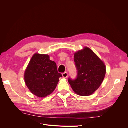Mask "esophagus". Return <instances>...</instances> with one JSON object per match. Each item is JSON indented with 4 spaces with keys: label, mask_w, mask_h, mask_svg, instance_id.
<instances>
[{
    "label": "esophagus",
    "mask_w": 128,
    "mask_h": 128,
    "mask_svg": "<svg viewBox=\"0 0 128 128\" xmlns=\"http://www.w3.org/2000/svg\"><path fill=\"white\" fill-rule=\"evenodd\" d=\"M68 76V72H65L62 74V77H64V78H67Z\"/></svg>",
    "instance_id": "1"
}]
</instances>
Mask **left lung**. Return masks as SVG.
<instances>
[{"label":"left lung","instance_id":"left-lung-1","mask_svg":"<svg viewBox=\"0 0 128 128\" xmlns=\"http://www.w3.org/2000/svg\"><path fill=\"white\" fill-rule=\"evenodd\" d=\"M77 69L75 80L68 82L75 94L80 96L92 94L101 86L105 77L106 67L104 61L88 47L74 53Z\"/></svg>","mask_w":128,"mask_h":128}]
</instances>
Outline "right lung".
<instances>
[{"label": "right lung", "instance_id": "1", "mask_svg": "<svg viewBox=\"0 0 128 128\" xmlns=\"http://www.w3.org/2000/svg\"><path fill=\"white\" fill-rule=\"evenodd\" d=\"M62 77L56 64L48 54L34 53L27 66L24 79L30 91L38 97L44 98L54 91Z\"/></svg>", "mask_w": 128, "mask_h": 128}]
</instances>
